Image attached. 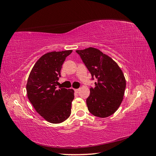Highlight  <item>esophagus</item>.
I'll list each match as a JSON object with an SVG mask.
<instances>
[{
  "label": "esophagus",
  "mask_w": 156,
  "mask_h": 156,
  "mask_svg": "<svg viewBox=\"0 0 156 156\" xmlns=\"http://www.w3.org/2000/svg\"><path fill=\"white\" fill-rule=\"evenodd\" d=\"M74 92H75L76 93H78V92H79V89H75V90H74Z\"/></svg>",
  "instance_id": "34e87169"
}]
</instances>
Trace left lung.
Masks as SVG:
<instances>
[{
	"label": "left lung",
	"mask_w": 156,
	"mask_h": 156,
	"mask_svg": "<svg viewBox=\"0 0 156 156\" xmlns=\"http://www.w3.org/2000/svg\"><path fill=\"white\" fill-rule=\"evenodd\" d=\"M91 74L95 87L90 88L86 99L88 110L93 115L106 118L118 110L126 87L123 73L118 64L107 55L94 48L76 51Z\"/></svg>",
	"instance_id": "8db88e82"
}]
</instances>
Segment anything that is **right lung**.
Wrapping results in <instances>:
<instances>
[{
	"label": "right lung",
	"mask_w": 156,
	"mask_h": 156,
	"mask_svg": "<svg viewBox=\"0 0 156 156\" xmlns=\"http://www.w3.org/2000/svg\"><path fill=\"white\" fill-rule=\"evenodd\" d=\"M72 51H52L42 55L31 70L27 83L30 103L41 116L52 123L64 122L71 114L74 90L57 86L62 65Z\"/></svg>",
	"instance_id": "right-lung-1"
}]
</instances>
